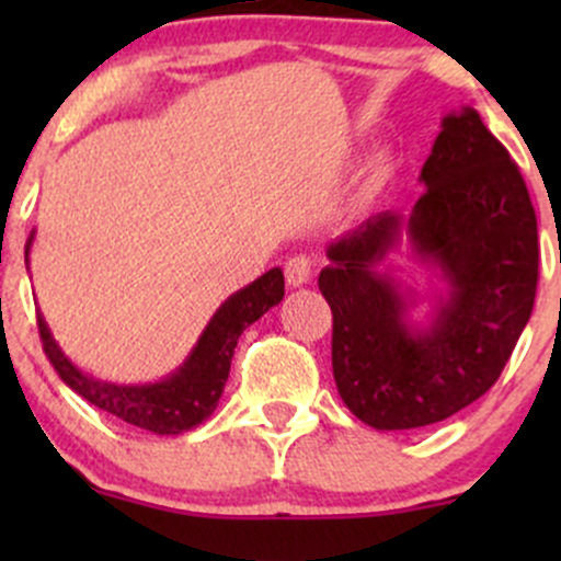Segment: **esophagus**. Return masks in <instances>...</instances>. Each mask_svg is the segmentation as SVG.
I'll return each mask as SVG.
<instances>
[{"label":"esophagus","mask_w":561,"mask_h":561,"mask_svg":"<svg viewBox=\"0 0 561 561\" xmlns=\"http://www.w3.org/2000/svg\"><path fill=\"white\" fill-rule=\"evenodd\" d=\"M285 276L293 287L306 285L313 276V261L308 259V255H293V259L285 263Z\"/></svg>","instance_id":"34e87169"}]
</instances>
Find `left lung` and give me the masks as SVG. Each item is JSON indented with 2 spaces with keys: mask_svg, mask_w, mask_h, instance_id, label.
Instances as JSON below:
<instances>
[{
  "mask_svg": "<svg viewBox=\"0 0 561 561\" xmlns=\"http://www.w3.org/2000/svg\"><path fill=\"white\" fill-rule=\"evenodd\" d=\"M422 182L409 221L369 218L330 244L332 266L319 276L337 392L377 430L427 427L485 396L536 302V208L519 165L472 107L443 121ZM401 226L455 287L430 335L402 330V304L374 272Z\"/></svg>",
  "mask_w": 561,
  "mask_h": 561,
  "instance_id": "left-lung-1",
  "label": "left lung"
}]
</instances>
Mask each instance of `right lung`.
I'll return each mask as SVG.
<instances>
[{"label":"right lung","mask_w":561,"mask_h":561,"mask_svg":"<svg viewBox=\"0 0 561 561\" xmlns=\"http://www.w3.org/2000/svg\"><path fill=\"white\" fill-rule=\"evenodd\" d=\"M282 295H285V276L279 268L259 276L253 285L231 295L218 308L216 317L205 327L197 347L176 375L158 385H145V388H118V385H107L81 375L55 345L53 334L38 313L36 324L44 356L55 366L62 382L79 392L83 401L94 403L96 409L107 411V414L118 416V420L139 430H150L158 435H179L184 430L197 427L199 422L214 414L224 382L229 377L237 340L253 321H259L268 308L276 306Z\"/></svg>","instance_id":"1"}]
</instances>
